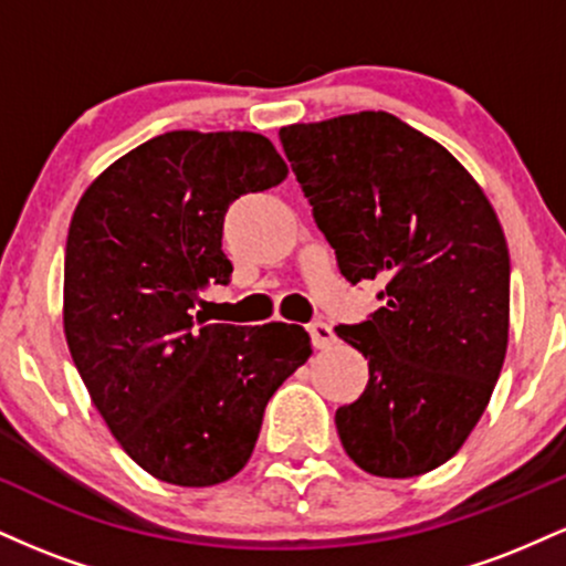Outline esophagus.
Listing matches in <instances>:
<instances>
[{
  "instance_id": "1",
  "label": "esophagus",
  "mask_w": 566,
  "mask_h": 566,
  "mask_svg": "<svg viewBox=\"0 0 566 566\" xmlns=\"http://www.w3.org/2000/svg\"><path fill=\"white\" fill-rule=\"evenodd\" d=\"M308 333H311V340H314L316 348H329L335 343L333 327H329V324H324V322L308 324Z\"/></svg>"
}]
</instances>
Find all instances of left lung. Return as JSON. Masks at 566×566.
Listing matches in <instances>:
<instances>
[{
	"label": "left lung",
	"mask_w": 566,
	"mask_h": 566,
	"mask_svg": "<svg viewBox=\"0 0 566 566\" xmlns=\"http://www.w3.org/2000/svg\"><path fill=\"white\" fill-rule=\"evenodd\" d=\"M284 154L350 284L380 279L382 305L337 337L369 382L335 412L343 450L373 476L439 469L490 405L509 348L511 261L482 186L386 112L279 129Z\"/></svg>",
	"instance_id": "obj_1"
}]
</instances>
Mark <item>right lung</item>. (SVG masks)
<instances>
[{
    "label": "right lung",
    "mask_w": 566,
    "mask_h": 566,
    "mask_svg": "<svg viewBox=\"0 0 566 566\" xmlns=\"http://www.w3.org/2000/svg\"><path fill=\"white\" fill-rule=\"evenodd\" d=\"M284 178L263 135L172 129L97 175L71 218V359L122 450L167 484L237 476L269 399L311 356L297 324L193 319L201 292L231 279L220 242L229 205Z\"/></svg>",
    "instance_id": "1"
}]
</instances>
